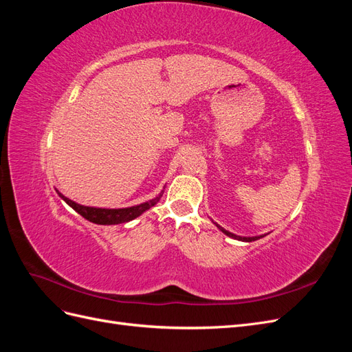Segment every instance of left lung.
<instances>
[{"instance_id": "left-lung-1", "label": "left lung", "mask_w": 352, "mask_h": 352, "mask_svg": "<svg viewBox=\"0 0 352 352\" xmlns=\"http://www.w3.org/2000/svg\"><path fill=\"white\" fill-rule=\"evenodd\" d=\"M214 223V221H212ZM214 225L225 233V235H228L229 238H233V239H238V241H242V242H252V241H257V239H260V238H263V236H265V235H260V236H238V235H235V233H232V232H229V230H226V229H223L221 226H219L217 223H214Z\"/></svg>"}]
</instances>
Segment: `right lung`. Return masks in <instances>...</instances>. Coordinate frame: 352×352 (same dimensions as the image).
Returning a JSON list of instances; mask_svg holds the SVG:
<instances>
[{"label": "right lung", "instance_id": "obj_1", "mask_svg": "<svg viewBox=\"0 0 352 352\" xmlns=\"http://www.w3.org/2000/svg\"><path fill=\"white\" fill-rule=\"evenodd\" d=\"M163 192L164 190H162L160 195H157L155 198L146 201V202H142V204H140V206L126 207V208H97V207L80 206V204H78V202L69 199L67 197H65L57 190L58 197L63 201H66L74 211L79 212V214L87 220H89L92 223H97V225H120V223L131 221V220L136 219L138 216H141L142 212H145L146 210L154 207L160 201V198H162Z\"/></svg>", "mask_w": 352, "mask_h": 352}]
</instances>
